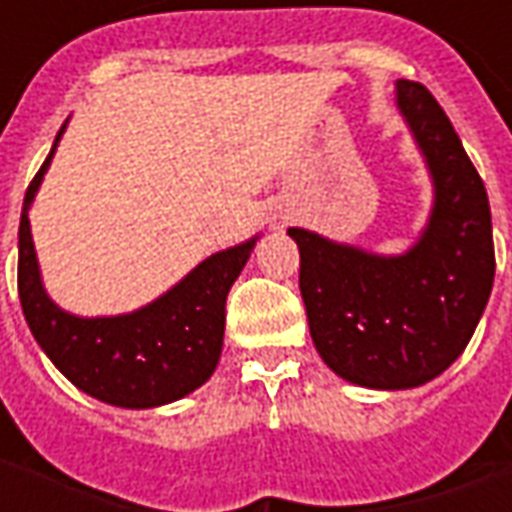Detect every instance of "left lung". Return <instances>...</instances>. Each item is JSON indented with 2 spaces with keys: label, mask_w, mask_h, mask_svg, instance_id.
Returning a JSON list of instances; mask_svg holds the SVG:
<instances>
[{
  "label": "left lung",
  "mask_w": 512,
  "mask_h": 512,
  "mask_svg": "<svg viewBox=\"0 0 512 512\" xmlns=\"http://www.w3.org/2000/svg\"><path fill=\"white\" fill-rule=\"evenodd\" d=\"M397 106L428 158L436 205L419 244L367 255L290 227L312 343L334 373L370 389H411L463 354L494 285V235L483 178L439 101L397 82Z\"/></svg>",
  "instance_id": "left-lung-1"
}]
</instances>
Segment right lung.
Masks as SVG:
<instances>
[{
  "instance_id": "1",
  "label": "right lung",
  "mask_w": 512,
  "mask_h": 512,
  "mask_svg": "<svg viewBox=\"0 0 512 512\" xmlns=\"http://www.w3.org/2000/svg\"><path fill=\"white\" fill-rule=\"evenodd\" d=\"M54 147L29 183L18 224V299L29 329L62 376L104 403L153 408L189 395L205 384L219 365L224 301L255 241L202 260L180 285L131 315H68L40 285L27 216Z\"/></svg>"
}]
</instances>
